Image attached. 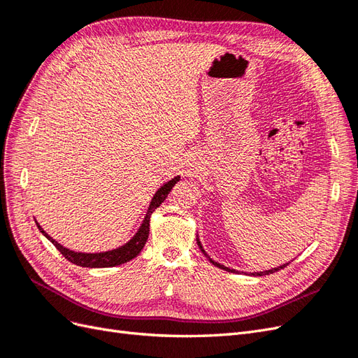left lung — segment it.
<instances>
[{
    "label": "left lung",
    "mask_w": 358,
    "mask_h": 358,
    "mask_svg": "<svg viewBox=\"0 0 358 358\" xmlns=\"http://www.w3.org/2000/svg\"><path fill=\"white\" fill-rule=\"evenodd\" d=\"M197 243H199V246H200V249H201V252L208 257L209 259H210V263L213 264V266H216V267H220V268H224V270H227V272H234L233 268H229V267H225V266H222V264H220V263H216V262H213V259L204 252V249H203V246H201V243L197 241ZM288 264V263H287ZM287 264H284V266H279V267H275V268H272V270H266V272H258V273H254V275H257V276H263V275H268V273H273V272H278V270H280V268H284Z\"/></svg>",
    "instance_id": "8db88e82"
}]
</instances>
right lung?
Returning a JSON list of instances; mask_svg holds the SVG:
<instances>
[{
    "label": "right lung",
    "mask_w": 358,
    "mask_h": 358,
    "mask_svg": "<svg viewBox=\"0 0 358 358\" xmlns=\"http://www.w3.org/2000/svg\"><path fill=\"white\" fill-rule=\"evenodd\" d=\"M180 178L176 176L175 179L169 180L167 183H164V185H162L155 192L152 201H150V204H149V209L146 212L145 220H143L142 225H140V229L136 233V236L128 243H125L124 246L117 248V249H112V251L99 252V254H83V252L70 251V249L61 246L57 241H53L52 237L45 230L41 229L37 221H36V224L38 227V230L43 234H45L53 245H55V248L64 255V258H67L69 262H71L76 266H82V267H113V266L124 264V263L129 262V259H133L134 257H137L140 252H142V249H143V246H145V243L148 241V236H149V220H150V215H152V212L158 208V206L166 200V197L169 196V192L171 191L173 187L176 185V182Z\"/></svg>",
    "instance_id": "right-lung-1"
}]
</instances>
